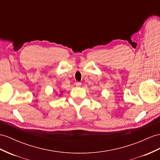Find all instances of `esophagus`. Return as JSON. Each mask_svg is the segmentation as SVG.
Returning a JSON list of instances; mask_svg holds the SVG:
<instances>
[{
	"label": "esophagus",
	"mask_w": 160,
	"mask_h": 160,
	"mask_svg": "<svg viewBox=\"0 0 160 160\" xmlns=\"http://www.w3.org/2000/svg\"><path fill=\"white\" fill-rule=\"evenodd\" d=\"M81 85H82V83L79 82H76V87H80Z\"/></svg>",
	"instance_id": "34e87169"
}]
</instances>
